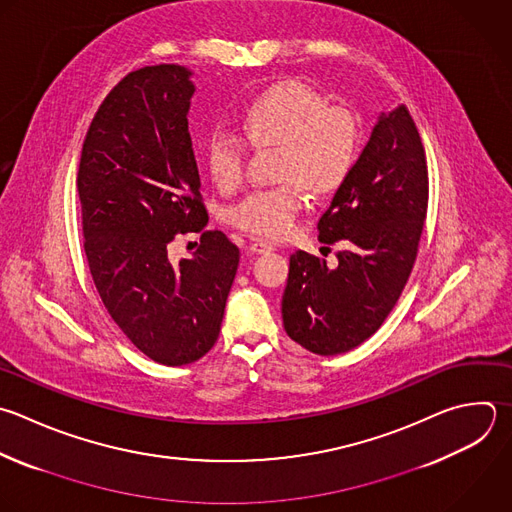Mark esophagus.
Here are the masks:
<instances>
[{
  "mask_svg": "<svg viewBox=\"0 0 512 512\" xmlns=\"http://www.w3.org/2000/svg\"><path fill=\"white\" fill-rule=\"evenodd\" d=\"M250 250H252L254 254H268V252L274 250V244H272V242H266V240H254V242L250 244Z\"/></svg>",
  "mask_w": 512,
  "mask_h": 512,
  "instance_id": "esophagus-1",
  "label": "esophagus"
}]
</instances>
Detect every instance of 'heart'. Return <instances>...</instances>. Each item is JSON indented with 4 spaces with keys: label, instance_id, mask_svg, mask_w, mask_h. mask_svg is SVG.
I'll list each match as a JSON object with an SVG mask.
<instances>
[{
    "label": "heart",
    "instance_id": "heart-1",
    "mask_svg": "<svg viewBox=\"0 0 512 512\" xmlns=\"http://www.w3.org/2000/svg\"><path fill=\"white\" fill-rule=\"evenodd\" d=\"M242 130L258 148L280 144V176L292 180L256 188L228 210V220L254 236L290 234L304 208L300 182L310 192H330L346 180L358 158L356 116L346 108L328 106L324 96L298 80L278 82L252 98L242 112ZM246 158L248 144L240 134L218 128L208 136L206 164L220 190L240 186Z\"/></svg>",
    "mask_w": 512,
    "mask_h": 512
}]
</instances>
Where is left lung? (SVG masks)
<instances>
[{
    "mask_svg": "<svg viewBox=\"0 0 512 512\" xmlns=\"http://www.w3.org/2000/svg\"><path fill=\"white\" fill-rule=\"evenodd\" d=\"M428 208L424 146L406 106L380 114L354 168L318 222L338 264L298 250L282 296L286 334L320 356L370 338L412 272Z\"/></svg>",
    "mask_w": 512,
    "mask_h": 512,
    "instance_id": "obj_1",
    "label": "left lung"
}]
</instances>
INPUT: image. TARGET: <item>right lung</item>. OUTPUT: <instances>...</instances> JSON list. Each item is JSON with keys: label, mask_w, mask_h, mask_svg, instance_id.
I'll return each instance as SVG.
<instances>
[{"label": "right lung", "mask_w": 512, "mask_h": 512, "mask_svg": "<svg viewBox=\"0 0 512 512\" xmlns=\"http://www.w3.org/2000/svg\"><path fill=\"white\" fill-rule=\"evenodd\" d=\"M190 76L174 64L130 72L96 112L78 170L96 290L130 342L166 366L216 344L240 260L218 230L203 232L192 259L167 260L176 233L208 224L188 132Z\"/></svg>", "instance_id": "obj_1"}]
</instances>
